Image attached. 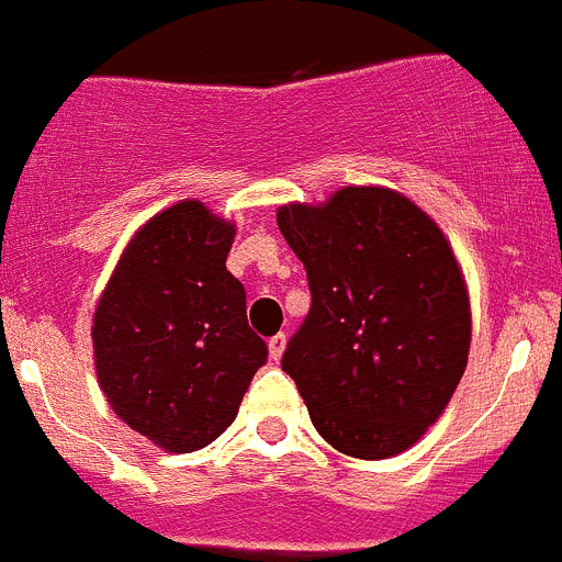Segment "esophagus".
Listing matches in <instances>:
<instances>
[{"label": "esophagus", "instance_id": "obj_1", "mask_svg": "<svg viewBox=\"0 0 562 562\" xmlns=\"http://www.w3.org/2000/svg\"><path fill=\"white\" fill-rule=\"evenodd\" d=\"M285 333H277V336H271L269 338V356H271V361H280L282 358V352H285Z\"/></svg>", "mask_w": 562, "mask_h": 562}]
</instances>
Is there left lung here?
I'll return each instance as SVG.
<instances>
[{"instance_id":"left-lung-1","label":"left lung","mask_w":562,"mask_h":562,"mask_svg":"<svg viewBox=\"0 0 562 562\" xmlns=\"http://www.w3.org/2000/svg\"><path fill=\"white\" fill-rule=\"evenodd\" d=\"M307 271L311 311L282 352L316 431L386 459L423 437L468 367L470 302L439 226L383 187L277 212Z\"/></svg>"}]
</instances>
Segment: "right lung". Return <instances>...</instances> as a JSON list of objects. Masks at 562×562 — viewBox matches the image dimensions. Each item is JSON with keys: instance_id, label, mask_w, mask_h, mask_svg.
Listing matches in <instances>:
<instances>
[{"instance_id": "obj_1", "label": "right lung", "mask_w": 562, "mask_h": 562, "mask_svg": "<svg viewBox=\"0 0 562 562\" xmlns=\"http://www.w3.org/2000/svg\"><path fill=\"white\" fill-rule=\"evenodd\" d=\"M235 226L199 201L150 218L125 249L94 313V363L111 408L170 453L218 439L269 347L226 271Z\"/></svg>"}]
</instances>
